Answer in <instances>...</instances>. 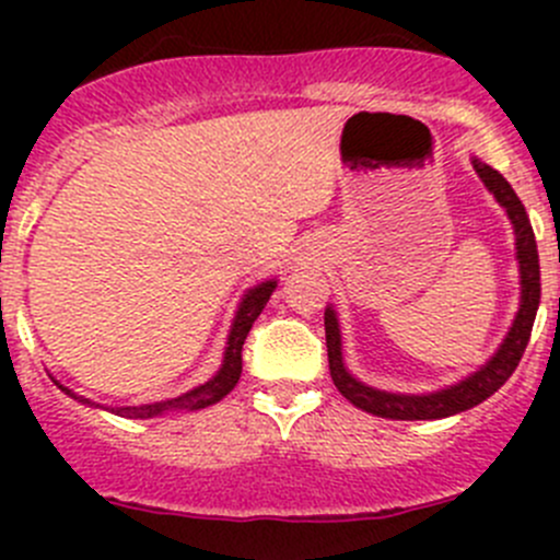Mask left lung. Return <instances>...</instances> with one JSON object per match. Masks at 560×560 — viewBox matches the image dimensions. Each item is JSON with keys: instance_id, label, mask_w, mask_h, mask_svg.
<instances>
[{"instance_id": "8db88e82", "label": "left lung", "mask_w": 560, "mask_h": 560, "mask_svg": "<svg viewBox=\"0 0 560 560\" xmlns=\"http://www.w3.org/2000/svg\"><path fill=\"white\" fill-rule=\"evenodd\" d=\"M474 171L479 173L482 184L493 191L499 206H504L506 217H510L512 228H515V248L517 262H521V308H517L515 322H512L510 332H506L504 343L499 352L488 360L479 371L471 376L460 380L453 387H444L439 393L428 395H404V393H387V389H376L354 380L347 371L341 358V330H338V319L332 306L325 308V338H327V363H330L332 385L338 393L354 404L358 409L369 411V415L387 417V420H442V417H453L457 411H466L471 406L482 404L485 398L495 393L512 374H515L517 363H521L525 347H528L530 327H534L536 308H539V252H536L534 230H530L528 213H525L521 197L510 186L499 171H493L485 162L474 160Z\"/></svg>"}]
</instances>
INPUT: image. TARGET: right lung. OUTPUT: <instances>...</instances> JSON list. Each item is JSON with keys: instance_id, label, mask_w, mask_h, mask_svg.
I'll use <instances>...</instances> for the list:
<instances>
[{"instance_id": "obj_1", "label": "right lung", "mask_w": 560, "mask_h": 560, "mask_svg": "<svg viewBox=\"0 0 560 560\" xmlns=\"http://www.w3.org/2000/svg\"><path fill=\"white\" fill-rule=\"evenodd\" d=\"M273 290H276V281L273 279L262 281V284H257V287H254V290H248V295L244 298V301H241L238 314H235L233 327H230L228 349H224V363H222V369L217 371V376H213V380H208L206 385L189 389V393L178 395V398L160 400V404L116 406V409H110L113 415L129 417V420H151V417L167 415V411H195V409H206V406H211V404H217V400H222L224 395L230 393V389L238 385L241 371H244V358H241V352H244V341H246L248 330H252L254 319H257V316L262 314L265 303H268L270 295H273ZM56 385H59V382H56ZM59 387L65 389L67 395H72V398H75V400H81V404L97 406V409H107V406L92 404V400H89V398H81V395H75V393H72V389H67L65 385H59Z\"/></svg>"}]
</instances>
